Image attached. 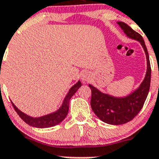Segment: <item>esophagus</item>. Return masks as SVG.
<instances>
[{"instance_id": "esophagus-1", "label": "esophagus", "mask_w": 159, "mask_h": 159, "mask_svg": "<svg viewBox=\"0 0 159 159\" xmlns=\"http://www.w3.org/2000/svg\"><path fill=\"white\" fill-rule=\"evenodd\" d=\"M91 78V74L88 71H84V72L82 73V75H81V79L84 82H87Z\"/></svg>"}]
</instances>
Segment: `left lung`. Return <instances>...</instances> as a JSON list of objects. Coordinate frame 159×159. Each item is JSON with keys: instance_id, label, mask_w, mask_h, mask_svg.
Wrapping results in <instances>:
<instances>
[{"instance_id": "obj_1", "label": "left lung", "mask_w": 159, "mask_h": 159, "mask_svg": "<svg viewBox=\"0 0 159 159\" xmlns=\"http://www.w3.org/2000/svg\"><path fill=\"white\" fill-rule=\"evenodd\" d=\"M117 23L127 36L140 42L147 57V69L145 78L140 84L139 88L127 96L123 98L114 97L102 93L89 84V88L92 90L91 106L92 111L100 120L111 125H121L128 123L139 114L143 108L149 93L151 76L149 54L143 36L124 22L119 21Z\"/></svg>"}]
</instances>
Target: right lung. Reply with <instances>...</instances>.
Segmentation results:
<instances>
[{
	"mask_svg": "<svg viewBox=\"0 0 159 159\" xmlns=\"http://www.w3.org/2000/svg\"><path fill=\"white\" fill-rule=\"evenodd\" d=\"M82 84L80 81H78L75 85H73L69 90L68 93L67 94L66 97L64 98V100L63 102L62 105L60 107L59 110H57L56 112H53L52 114H49L47 116H42L39 118H33L31 116H27L26 114L23 113L22 111L18 109L13 102H12V104L16 113L19 115V116L23 119L24 121L27 124L30 125L32 127H37V128H45V127H54L56 125L59 124L60 123L64 120L66 118L69 109V101L74 94L77 92V90L80 88Z\"/></svg>",
	"mask_w": 159,
	"mask_h": 159,
	"instance_id": "right-lung-1",
	"label": "right lung"
}]
</instances>
